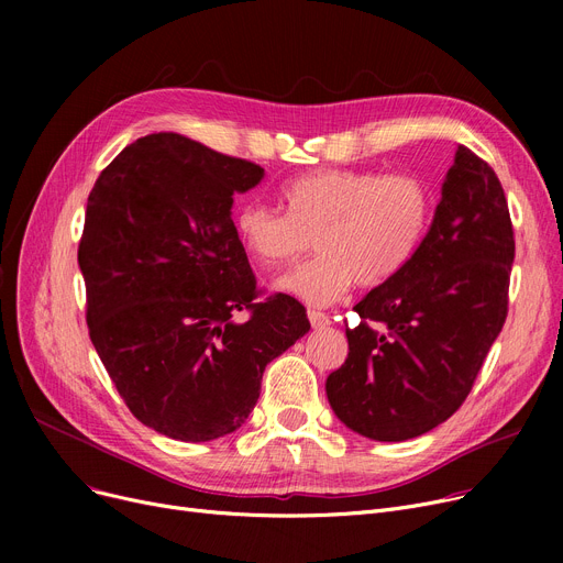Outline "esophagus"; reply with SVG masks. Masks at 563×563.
Wrapping results in <instances>:
<instances>
[{"label": "esophagus", "mask_w": 563, "mask_h": 563, "mask_svg": "<svg viewBox=\"0 0 563 563\" xmlns=\"http://www.w3.org/2000/svg\"><path fill=\"white\" fill-rule=\"evenodd\" d=\"M308 319H310V327L314 331H323V329L331 327V319L323 314V312H319V310H308Z\"/></svg>", "instance_id": "1"}]
</instances>
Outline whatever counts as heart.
<instances>
[{"instance_id": "b5f03b06", "label": "heart", "mask_w": 563, "mask_h": 563, "mask_svg": "<svg viewBox=\"0 0 563 563\" xmlns=\"http://www.w3.org/2000/svg\"><path fill=\"white\" fill-rule=\"evenodd\" d=\"M280 200L285 214L260 200L234 214V232L262 269H280L310 244L319 255L276 280L308 306L340 301L356 280L376 287L395 278L420 249L431 196L416 175L321 168L294 177Z\"/></svg>"}]
</instances>
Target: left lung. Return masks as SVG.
I'll return each instance as SVG.
<instances>
[{
	"instance_id": "left-lung-1",
	"label": "left lung",
	"mask_w": 563,
	"mask_h": 563,
	"mask_svg": "<svg viewBox=\"0 0 563 563\" xmlns=\"http://www.w3.org/2000/svg\"><path fill=\"white\" fill-rule=\"evenodd\" d=\"M514 255L505 189L459 145L420 249L353 308L349 356L327 378L338 420L401 442L452 418L505 327Z\"/></svg>"
}]
</instances>
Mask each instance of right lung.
I'll return each instance as SVG.
<instances>
[{
    "label": "right lung",
    "mask_w": 563,
    "mask_h": 563,
    "mask_svg": "<svg viewBox=\"0 0 563 563\" xmlns=\"http://www.w3.org/2000/svg\"><path fill=\"white\" fill-rule=\"evenodd\" d=\"M264 168L183 134L136 139L88 196L79 269L91 342L132 416L207 442L240 429L264 367L310 331L306 308L255 299L232 198ZM234 309H251L234 322Z\"/></svg>",
    "instance_id": "right-lung-1"
}]
</instances>
